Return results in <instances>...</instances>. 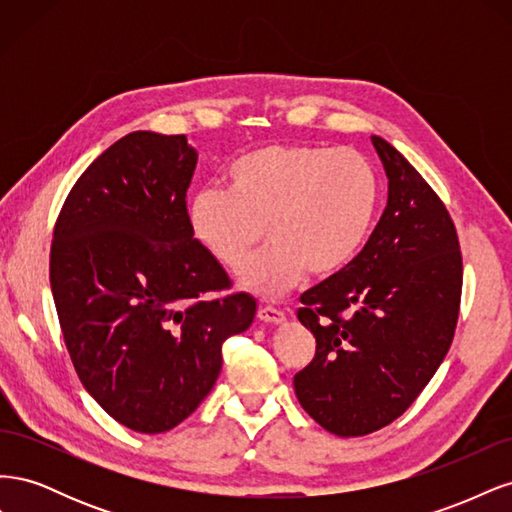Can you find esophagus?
Instances as JSON below:
<instances>
[{"label": "esophagus", "mask_w": 512, "mask_h": 512, "mask_svg": "<svg viewBox=\"0 0 512 512\" xmlns=\"http://www.w3.org/2000/svg\"><path fill=\"white\" fill-rule=\"evenodd\" d=\"M258 318L262 322H269V324H282L286 320V314L282 312V309H275V307H260Z\"/></svg>", "instance_id": "esophagus-1"}]
</instances>
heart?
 <instances>
[{
  "label": "heart",
  "instance_id": "heart-1",
  "mask_svg": "<svg viewBox=\"0 0 512 512\" xmlns=\"http://www.w3.org/2000/svg\"><path fill=\"white\" fill-rule=\"evenodd\" d=\"M378 203V175L359 151L269 145L228 166L226 190L198 192L190 222L211 256L235 273L267 232L271 245L241 284L277 299L307 271L314 277L344 271L367 243Z\"/></svg>",
  "mask_w": 512,
  "mask_h": 512
}]
</instances>
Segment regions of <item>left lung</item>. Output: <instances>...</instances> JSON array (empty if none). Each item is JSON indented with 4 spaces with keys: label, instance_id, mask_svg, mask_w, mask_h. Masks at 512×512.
<instances>
[{
    "label": "left lung",
    "instance_id": "1",
    "mask_svg": "<svg viewBox=\"0 0 512 512\" xmlns=\"http://www.w3.org/2000/svg\"><path fill=\"white\" fill-rule=\"evenodd\" d=\"M389 203L350 265L301 294L297 312L316 337L294 376L303 410L342 438L393 423L421 395L451 348L463 265L455 224L418 170L371 136Z\"/></svg>",
    "mask_w": 512,
    "mask_h": 512
}]
</instances>
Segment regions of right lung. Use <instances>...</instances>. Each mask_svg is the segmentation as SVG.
<instances>
[{
    "label": "right lung",
    "instance_id": "obj_1",
    "mask_svg": "<svg viewBox=\"0 0 512 512\" xmlns=\"http://www.w3.org/2000/svg\"><path fill=\"white\" fill-rule=\"evenodd\" d=\"M183 134L132 132L74 183L55 224L51 290L76 374L117 423L162 433L213 389L222 344L256 314L194 239Z\"/></svg>",
    "mask_w": 512,
    "mask_h": 512
}]
</instances>
